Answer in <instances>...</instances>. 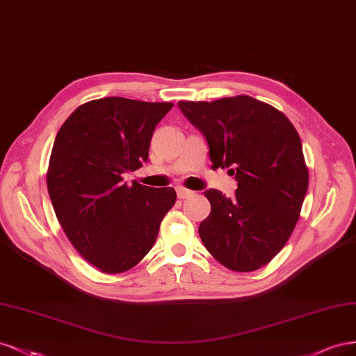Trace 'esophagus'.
Wrapping results in <instances>:
<instances>
[{
  "label": "esophagus",
  "mask_w": 356,
  "mask_h": 356,
  "mask_svg": "<svg viewBox=\"0 0 356 356\" xmlns=\"http://www.w3.org/2000/svg\"><path fill=\"white\" fill-rule=\"evenodd\" d=\"M176 192H177V198H180V200L189 198V197H192V195H193V191L186 189V188H183V186H177Z\"/></svg>",
  "instance_id": "34e87169"
}]
</instances>
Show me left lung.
I'll return each mask as SVG.
<instances>
[{
  "label": "left lung",
  "instance_id": "8db88e82",
  "mask_svg": "<svg viewBox=\"0 0 356 356\" xmlns=\"http://www.w3.org/2000/svg\"><path fill=\"white\" fill-rule=\"evenodd\" d=\"M210 147L213 168H229L231 198L205 191L211 213L200 225L209 253L227 269L251 272L277 256L299 220L309 185L299 133L281 111L250 96L179 102Z\"/></svg>",
  "mask_w": 356,
  "mask_h": 356
}]
</instances>
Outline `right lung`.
<instances>
[{
  "label": "right lung",
  "instance_id": "obj_1",
  "mask_svg": "<svg viewBox=\"0 0 356 356\" xmlns=\"http://www.w3.org/2000/svg\"><path fill=\"white\" fill-rule=\"evenodd\" d=\"M171 108L125 97L91 100L56 136L47 171L56 217L78 253L103 273L136 266L176 202L173 188L124 181L147 161L154 130Z\"/></svg>",
  "mask_w": 356,
  "mask_h": 356
}]
</instances>
